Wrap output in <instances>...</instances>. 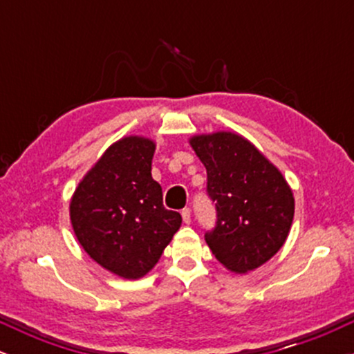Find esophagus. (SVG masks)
Wrapping results in <instances>:
<instances>
[{
    "label": "esophagus",
    "mask_w": 354,
    "mask_h": 354,
    "mask_svg": "<svg viewBox=\"0 0 354 354\" xmlns=\"http://www.w3.org/2000/svg\"><path fill=\"white\" fill-rule=\"evenodd\" d=\"M181 216H183V221L186 223V225H189L191 223V211H189V208H185L181 211Z\"/></svg>",
    "instance_id": "obj_1"
}]
</instances>
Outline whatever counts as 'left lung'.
<instances>
[{"instance_id": "1", "label": "left lung", "mask_w": 354, "mask_h": 354, "mask_svg": "<svg viewBox=\"0 0 354 354\" xmlns=\"http://www.w3.org/2000/svg\"><path fill=\"white\" fill-rule=\"evenodd\" d=\"M208 174L206 193L216 226L206 231L223 266L248 273L278 253L295 216L293 191L281 171L236 133L218 131L189 140Z\"/></svg>"}]
</instances>
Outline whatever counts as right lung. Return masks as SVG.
I'll return each instance as SVG.
<instances>
[{
	"label": "right lung",
	"instance_id": "1",
	"mask_svg": "<svg viewBox=\"0 0 354 354\" xmlns=\"http://www.w3.org/2000/svg\"><path fill=\"white\" fill-rule=\"evenodd\" d=\"M154 148L143 136L116 141L84 174L70 203L80 245L124 279L153 270L181 226V214L165 208L163 191L151 176Z\"/></svg>",
	"mask_w": 354,
	"mask_h": 354
}]
</instances>
